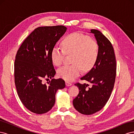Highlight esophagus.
<instances>
[{"label": "esophagus", "mask_w": 134, "mask_h": 134, "mask_svg": "<svg viewBox=\"0 0 134 134\" xmlns=\"http://www.w3.org/2000/svg\"><path fill=\"white\" fill-rule=\"evenodd\" d=\"M65 84H66V86H67V87H69V86H71V83H70V82H65Z\"/></svg>", "instance_id": "34e87169"}]
</instances>
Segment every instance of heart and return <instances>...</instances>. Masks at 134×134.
<instances>
[{
    "mask_svg": "<svg viewBox=\"0 0 134 134\" xmlns=\"http://www.w3.org/2000/svg\"><path fill=\"white\" fill-rule=\"evenodd\" d=\"M62 44L63 49L56 46L52 48L51 52L52 63L56 66L61 65L66 54H72V64L59 69L57 74L60 78L70 82L78 77L82 69L90 70L95 65L99 55V47L94 39L75 32L66 36Z\"/></svg>",
    "mask_w": 134,
    "mask_h": 134,
    "instance_id": "b5f03b06",
    "label": "heart"
}]
</instances>
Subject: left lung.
Masks as SVG:
<instances>
[{
    "mask_svg": "<svg viewBox=\"0 0 134 134\" xmlns=\"http://www.w3.org/2000/svg\"><path fill=\"white\" fill-rule=\"evenodd\" d=\"M99 47L98 59L93 67L80 78L92 84H75L79 93L74 99L73 106L76 110L83 115H90L100 111L111 96L115 82L116 61L114 49L111 42L97 30H91Z\"/></svg>",
    "mask_w": 134,
    "mask_h": 134,
    "instance_id": "left-lung-1",
    "label": "left lung"
}]
</instances>
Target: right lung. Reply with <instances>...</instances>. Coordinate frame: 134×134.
Segmentation results:
<instances>
[{"instance_id": "obj_1", "label": "right lung", "mask_w": 134, "mask_h": 134, "mask_svg": "<svg viewBox=\"0 0 134 134\" xmlns=\"http://www.w3.org/2000/svg\"><path fill=\"white\" fill-rule=\"evenodd\" d=\"M66 29L64 26L39 27L17 51L14 82L20 100L32 112L42 114L49 111L55 104L56 91L65 87L63 79H52L56 71L51 52ZM44 79L52 80L43 84Z\"/></svg>"}]
</instances>
